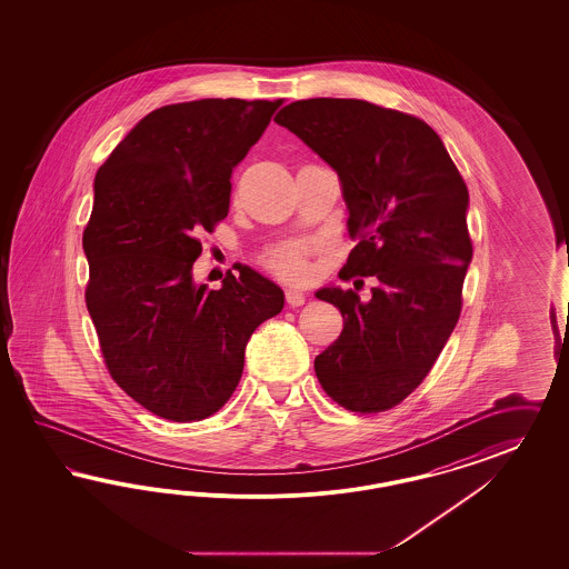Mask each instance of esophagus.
Segmentation results:
<instances>
[{
  "instance_id": "1",
  "label": "esophagus",
  "mask_w": 569,
  "mask_h": 569,
  "mask_svg": "<svg viewBox=\"0 0 569 569\" xmlns=\"http://www.w3.org/2000/svg\"><path fill=\"white\" fill-rule=\"evenodd\" d=\"M286 302L290 307H302L307 302V296L298 290H286Z\"/></svg>"
}]
</instances>
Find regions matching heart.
<instances>
[{"instance_id": "b5f03b06", "label": "heart", "mask_w": 569, "mask_h": 569, "mask_svg": "<svg viewBox=\"0 0 569 569\" xmlns=\"http://www.w3.org/2000/svg\"><path fill=\"white\" fill-rule=\"evenodd\" d=\"M267 269H271L276 276L283 277L288 281H302L309 276L307 264V246L302 243H286L267 254L264 259Z\"/></svg>"}]
</instances>
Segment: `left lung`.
Wrapping results in <instances>:
<instances>
[{
	"mask_svg": "<svg viewBox=\"0 0 569 569\" xmlns=\"http://www.w3.org/2000/svg\"><path fill=\"white\" fill-rule=\"evenodd\" d=\"M276 122L340 177L348 231L359 238L342 279L379 281L369 302L342 288L315 293L345 317L315 373L348 411H388L430 373L459 321L473 254L466 181L430 124L398 110L312 98L288 103Z\"/></svg>",
	"mask_w": 569,
	"mask_h": 569,
	"instance_id": "obj_1",
	"label": "left lung"
}]
</instances>
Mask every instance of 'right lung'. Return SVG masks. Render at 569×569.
Segmentation results:
<instances>
[{"label":"right lung","instance_id":"1","mask_svg":"<svg viewBox=\"0 0 569 569\" xmlns=\"http://www.w3.org/2000/svg\"><path fill=\"white\" fill-rule=\"evenodd\" d=\"M281 102L162 106L96 172L87 310L112 379L162 419L217 413L240 383L252 331L283 309L281 288L250 267L221 290L191 276L202 252L193 233L227 217L233 167Z\"/></svg>","mask_w":569,"mask_h":569}]
</instances>
